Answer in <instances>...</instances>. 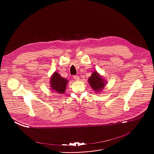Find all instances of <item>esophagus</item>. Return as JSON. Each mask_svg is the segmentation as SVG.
<instances>
[{"label":"esophagus","mask_w":154,"mask_h":154,"mask_svg":"<svg viewBox=\"0 0 154 154\" xmlns=\"http://www.w3.org/2000/svg\"><path fill=\"white\" fill-rule=\"evenodd\" d=\"M73 78H74V79L77 80V81L79 80V76L78 75H75V76H73Z\"/></svg>","instance_id":"34e87169"}]
</instances>
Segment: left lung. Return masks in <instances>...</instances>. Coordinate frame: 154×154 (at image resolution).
Listing matches in <instances>:
<instances>
[{
	"label": "left lung",
	"instance_id": "1",
	"mask_svg": "<svg viewBox=\"0 0 154 154\" xmlns=\"http://www.w3.org/2000/svg\"><path fill=\"white\" fill-rule=\"evenodd\" d=\"M88 82L95 93L101 92L107 84V81L103 78V76L97 70H94L92 72L91 76L88 79Z\"/></svg>",
	"mask_w": 154,
	"mask_h": 154
}]
</instances>
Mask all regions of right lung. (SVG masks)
Wrapping results in <instances>:
<instances>
[{"mask_svg": "<svg viewBox=\"0 0 154 154\" xmlns=\"http://www.w3.org/2000/svg\"><path fill=\"white\" fill-rule=\"evenodd\" d=\"M68 82L67 79L62 77L59 73L55 72L51 75L50 78V89L59 94H63L65 92L66 86Z\"/></svg>", "mask_w": 154, "mask_h": 154, "instance_id": "add662e5", "label": "right lung"}]
</instances>
